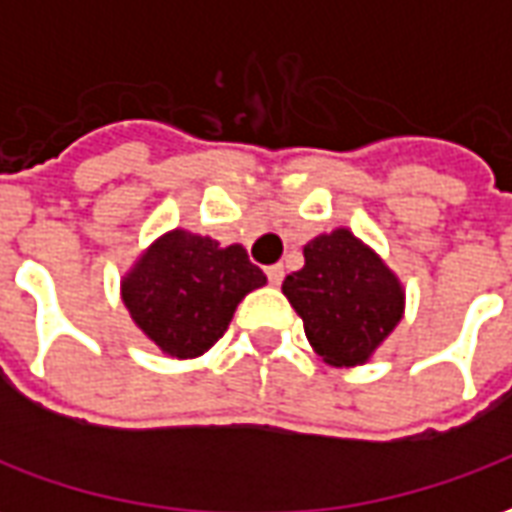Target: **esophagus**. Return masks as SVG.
<instances>
[{
	"mask_svg": "<svg viewBox=\"0 0 512 512\" xmlns=\"http://www.w3.org/2000/svg\"><path fill=\"white\" fill-rule=\"evenodd\" d=\"M266 274H268V282H271V285H282V279H285V268L277 263V266H268Z\"/></svg>",
	"mask_w": 512,
	"mask_h": 512,
	"instance_id": "esophagus-1",
	"label": "esophagus"
}]
</instances>
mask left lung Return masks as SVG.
Wrapping results in <instances>:
<instances>
[{"instance_id": "left-lung-1", "label": "left lung", "mask_w": 512, "mask_h": 512, "mask_svg": "<svg viewBox=\"0 0 512 512\" xmlns=\"http://www.w3.org/2000/svg\"><path fill=\"white\" fill-rule=\"evenodd\" d=\"M282 293L315 354L332 367L365 365L406 307L400 279L345 227L304 246V268L285 277Z\"/></svg>"}]
</instances>
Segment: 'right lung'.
<instances>
[{"mask_svg":"<svg viewBox=\"0 0 512 512\" xmlns=\"http://www.w3.org/2000/svg\"><path fill=\"white\" fill-rule=\"evenodd\" d=\"M263 285L266 274L241 244L169 230L139 255L120 293L147 340L167 356L194 359L227 332L246 293Z\"/></svg>","mask_w":512,"mask_h":512,"instance_id":"1","label":"right lung"}]
</instances>
